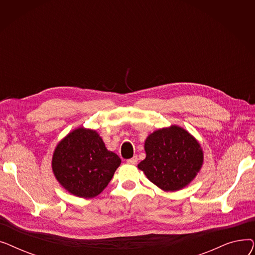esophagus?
<instances>
[{
  "label": "esophagus",
  "instance_id": "1",
  "mask_svg": "<svg viewBox=\"0 0 255 255\" xmlns=\"http://www.w3.org/2000/svg\"><path fill=\"white\" fill-rule=\"evenodd\" d=\"M137 161H138L137 156H134V157H132L130 159H127V163L131 164V165H135L137 163Z\"/></svg>",
  "mask_w": 255,
  "mask_h": 255
}]
</instances>
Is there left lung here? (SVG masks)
<instances>
[{"label": "left lung", "mask_w": 255, "mask_h": 255, "mask_svg": "<svg viewBox=\"0 0 255 255\" xmlns=\"http://www.w3.org/2000/svg\"><path fill=\"white\" fill-rule=\"evenodd\" d=\"M146 157L138 164L152 183L165 191L189 184L203 165V151L186 130L172 126L160 129L144 142Z\"/></svg>", "instance_id": "left-lung-1"}]
</instances>
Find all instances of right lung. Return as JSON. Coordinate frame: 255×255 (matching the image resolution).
Returning a JSON list of instances; mask_svg holds the SVG:
<instances>
[{
	"instance_id": "add662e5",
	"label": "right lung",
	"mask_w": 255,
	"mask_h": 255,
	"mask_svg": "<svg viewBox=\"0 0 255 255\" xmlns=\"http://www.w3.org/2000/svg\"><path fill=\"white\" fill-rule=\"evenodd\" d=\"M51 164L65 189L76 196L90 198L109 185L121 159L106 150L96 131L78 128L57 145Z\"/></svg>"
}]
</instances>
